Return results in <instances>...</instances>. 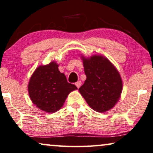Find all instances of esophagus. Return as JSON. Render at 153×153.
<instances>
[{
  "label": "esophagus",
  "mask_w": 153,
  "mask_h": 153,
  "mask_svg": "<svg viewBox=\"0 0 153 153\" xmlns=\"http://www.w3.org/2000/svg\"><path fill=\"white\" fill-rule=\"evenodd\" d=\"M75 85H76V86L77 88H79L81 87V81H77L76 83H75Z\"/></svg>",
  "instance_id": "esophagus-1"
}]
</instances>
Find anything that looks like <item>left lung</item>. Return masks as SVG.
<instances>
[{
	"mask_svg": "<svg viewBox=\"0 0 153 153\" xmlns=\"http://www.w3.org/2000/svg\"><path fill=\"white\" fill-rule=\"evenodd\" d=\"M86 80L79 92L90 108L99 112L113 108L122 91V81L114 66L105 57H82Z\"/></svg>",
	"mask_w": 153,
	"mask_h": 153,
	"instance_id": "8db88e82",
	"label": "left lung"
}]
</instances>
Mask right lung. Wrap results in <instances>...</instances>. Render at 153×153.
Listing matches in <instances>:
<instances>
[{"label": "right lung", "mask_w": 153, "mask_h": 153, "mask_svg": "<svg viewBox=\"0 0 153 153\" xmlns=\"http://www.w3.org/2000/svg\"><path fill=\"white\" fill-rule=\"evenodd\" d=\"M55 62L39 66L31 77L28 92L31 100L36 107L47 112H54L63 105L68 94L77 89L67 81L63 73Z\"/></svg>", "instance_id": "add662e5"}]
</instances>
